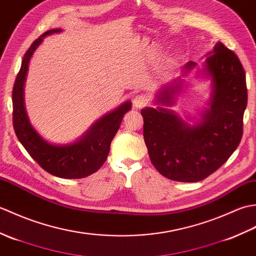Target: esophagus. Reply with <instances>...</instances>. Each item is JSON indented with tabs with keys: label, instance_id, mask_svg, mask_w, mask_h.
<instances>
[{
	"label": "esophagus",
	"instance_id": "1",
	"mask_svg": "<svg viewBox=\"0 0 256 256\" xmlns=\"http://www.w3.org/2000/svg\"><path fill=\"white\" fill-rule=\"evenodd\" d=\"M146 104H148V99H146L145 96H136L134 98V101H133V106L134 108H144Z\"/></svg>",
	"mask_w": 256,
	"mask_h": 256
}]
</instances>
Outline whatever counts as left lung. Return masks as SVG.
I'll use <instances>...</instances> for the list:
<instances>
[{
	"label": "left lung",
	"instance_id": "1",
	"mask_svg": "<svg viewBox=\"0 0 256 256\" xmlns=\"http://www.w3.org/2000/svg\"><path fill=\"white\" fill-rule=\"evenodd\" d=\"M196 64L187 62L184 74ZM201 74L211 78L212 94L210 108L202 113L198 123L189 125L175 112L162 106L140 111L152 164L170 180H202L229 160L242 138L248 89L241 62L222 42H216L214 50L206 54ZM178 90V86H165L156 102L172 106Z\"/></svg>",
	"mask_w": 256,
	"mask_h": 256
}]
</instances>
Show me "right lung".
Instances as JSON below:
<instances>
[{
    "mask_svg": "<svg viewBox=\"0 0 256 256\" xmlns=\"http://www.w3.org/2000/svg\"><path fill=\"white\" fill-rule=\"evenodd\" d=\"M60 32V28L47 30L25 52L12 94L13 126L22 145L42 170L60 178L79 179L96 172L104 164L110 152L111 140L121 125L124 114L131 110L132 103L126 101L116 110L103 116L72 144L56 145L42 138L27 116L24 106V84L28 62L36 48L42 44L44 37Z\"/></svg>",
    "mask_w": 256,
    "mask_h": 256,
    "instance_id": "1",
    "label": "right lung"
}]
</instances>
